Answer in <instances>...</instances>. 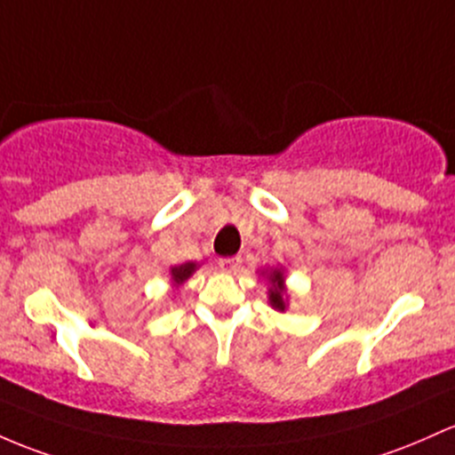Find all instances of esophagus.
<instances>
[{
  "label": "esophagus",
  "mask_w": 455,
  "mask_h": 455,
  "mask_svg": "<svg viewBox=\"0 0 455 455\" xmlns=\"http://www.w3.org/2000/svg\"><path fill=\"white\" fill-rule=\"evenodd\" d=\"M218 266L224 269V272H237L239 266H242V257H224L220 259Z\"/></svg>",
  "instance_id": "1"
}]
</instances>
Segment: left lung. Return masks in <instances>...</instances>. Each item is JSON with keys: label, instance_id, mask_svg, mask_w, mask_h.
<instances>
[{"label": "left lung", "instance_id": "1", "mask_svg": "<svg viewBox=\"0 0 455 455\" xmlns=\"http://www.w3.org/2000/svg\"><path fill=\"white\" fill-rule=\"evenodd\" d=\"M269 281H272V284H274V287L269 289V302H272V307L278 308V311H284L283 274L281 272H272V274H269Z\"/></svg>", "mask_w": 455, "mask_h": 455}]
</instances>
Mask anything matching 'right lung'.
Wrapping results in <instances>:
<instances>
[{"instance_id":"1","label":"right lung","mask_w":455,"mask_h":455,"mask_svg":"<svg viewBox=\"0 0 455 455\" xmlns=\"http://www.w3.org/2000/svg\"><path fill=\"white\" fill-rule=\"evenodd\" d=\"M196 269V263H181V266H174L171 272H172V278L174 283H183L186 278H189V274Z\"/></svg>"}]
</instances>
